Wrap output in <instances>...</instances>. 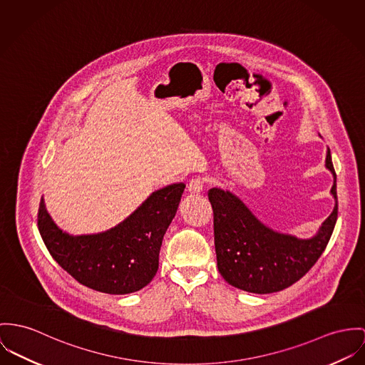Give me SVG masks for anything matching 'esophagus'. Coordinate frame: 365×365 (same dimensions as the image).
Wrapping results in <instances>:
<instances>
[{
  "instance_id": "obj_1",
  "label": "esophagus",
  "mask_w": 365,
  "mask_h": 365,
  "mask_svg": "<svg viewBox=\"0 0 365 365\" xmlns=\"http://www.w3.org/2000/svg\"><path fill=\"white\" fill-rule=\"evenodd\" d=\"M202 189H204V179L202 178H193L187 185V190L190 193H201Z\"/></svg>"
}]
</instances>
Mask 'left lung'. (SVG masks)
<instances>
[{"mask_svg": "<svg viewBox=\"0 0 365 365\" xmlns=\"http://www.w3.org/2000/svg\"><path fill=\"white\" fill-rule=\"evenodd\" d=\"M325 165L334 173L331 192L336 204L319 232L306 240L261 224L232 193L217 187L208 190L217 264L225 281L250 293L267 294L292 286L309 272L327 249L337 220L336 172L329 148Z\"/></svg>", "mask_w": 365, "mask_h": 365, "instance_id": "obj_1", "label": "left lung"}]
</instances>
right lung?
<instances>
[{
	"label": "right lung",
	"mask_w": 365,
	"mask_h": 365,
	"mask_svg": "<svg viewBox=\"0 0 365 365\" xmlns=\"http://www.w3.org/2000/svg\"><path fill=\"white\" fill-rule=\"evenodd\" d=\"M185 187L173 183L160 189L118 226L83 236L58 229L41 198L38 232L53 258L79 283L108 294L138 292L157 274L163 239Z\"/></svg>",
	"instance_id": "obj_1"
}]
</instances>
